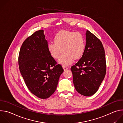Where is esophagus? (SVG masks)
<instances>
[{"instance_id":"34e87169","label":"esophagus","mask_w":123,"mask_h":123,"mask_svg":"<svg viewBox=\"0 0 123 123\" xmlns=\"http://www.w3.org/2000/svg\"><path fill=\"white\" fill-rule=\"evenodd\" d=\"M63 68H64V69L65 70H65H67V69H68V67H67V66H63Z\"/></svg>"}]
</instances>
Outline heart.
<instances>
[{"label":"heart","mask_w":123,"mask_h":123,"mask_svg":"<svg viewBox=\"0 0 123 123\" xmlns=\"http://www.w3.org/2000/svg\"><path fill=\"white\" fill-rule=\"evenodd\" d=\"M48 49L51 56L55 59L59 58L63 51L59 62L68 65L73 62L74 58L78 59L83 56L85 49V38L79 32L62 30L55 35L54 42L48 44Z\"/></svg>","instance_id":"obj_1"}]
</instances>
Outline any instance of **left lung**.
Listing matches in <instances>:
<instances>
[{
	"label": "left lung",
	"instance_id": "8db88e82",
	"mask_svg": "<svg viewBox=\"0 0 123 123\" xmlns=\"http://www.w3.org/2000/svg\"><path fill=\"white\" fill-rule=\"evenodd\" d=\"M85 52L71 67L75 90L85 96L98 91L106 73L105 52L101 41L89 31L86 33Z\"/></svg>",
	"mask_w": 123,
	"mask_h": 123
}]
</instances>
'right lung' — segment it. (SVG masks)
Wrapping results in <instances>:
<instances>
[{
    "label": "right lung",
    "mask_w": 123,
    "mask_h": 123,
    "mask_svg": "<svg viewBox=\"0 0 123 123\" xmlns=\"http://www.w3.org/2000/svg\"><path fill=\"white\" fill-rule=\"evenodd\" d=\"M18 64L25 84L32 94L46 99L55 92L64 69L49 53L43 30L36 31L23 42Z\"/></svg>",
    "instance_id": "1"
}]
</instances>
